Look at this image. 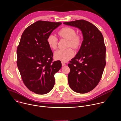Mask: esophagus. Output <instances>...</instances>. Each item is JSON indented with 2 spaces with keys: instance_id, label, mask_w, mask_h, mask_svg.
<instances>
[{
  "instance_id": "34e87169",
  "label": "esophagus",
  "mask_w": 121,
  "mask_h": 121,
  "mask_svg": "<svg viewBox=\"0 0 121 121\" xmlns=\"http://www.w3.org/2000/svg\"><path fill=\"white\" fill-rule=\"evenodd\" d=\"M65 65H66V64H65V63L62 62V66H65Z\"/></svg>"
}]
</instances>
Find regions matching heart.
Listing matches in <instances>:
<instances>
[{"mask_svg": "<svg viewBox=\"0 0 121 121\" xmlns=\"http://www.w3.org/2000/svg\"><path fill=\"white\" fill-rule=\"evenodd\" d=\"M59 35L68 40V47L77 48L81 43V37L76 34L75 30L71 27H64L59 31ZM47 43L51 48L56 49L57 46L58 39L53 34H51L47 38ZM74 51L71 48L60 49L56 51L54 57L56 59L62 62H67L74 56Z\"/></svg>", "mask_w": 121, "mask_h": 121, "instance_id": "heart-1", "label": "heart"}]
</instances>
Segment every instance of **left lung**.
<instances>
[{"mask_svg": "<svg viewBox=\"0 0 121 121\" xmlns=\"http://www.w3.org/2000/svg\"><path fill=\"white\" fill-rule=\"evenodd\" d=\"M63 23L78 28L83 37L78 53L68 64L70 69L68 75L69 86L76 92H89L99 82L106 65V47L103 35L95 25L85 20Z\"/></svg>", "mask_w": 121, "mask_h": 121, "instance_id": "obj_1", "label": "left lung"}]
</instances>
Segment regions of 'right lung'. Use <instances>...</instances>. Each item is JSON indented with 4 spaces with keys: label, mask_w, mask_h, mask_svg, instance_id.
<instances>
[{
    "label": "right lung",
    "mask_w": 121,
    "mask_h": 121,
    "mask_svg": "<svg viewBox=\"0 0 121 121\" xmlns=\"http://www.w3.org/2000/svg\"><path fill=\"white\" fill-rule=\"evenodd\" d=\"M62 23L39 21L23 31L17 48V66L27 88L45 94L54 88L55 74L62 67L60 61L52 62L53 52L47 43L50 34Z\"/></svg>",
    "instance_id": "add662e5"
}]
</instances>
